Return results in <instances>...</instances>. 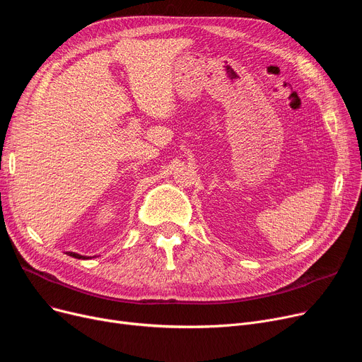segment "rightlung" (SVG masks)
<instances>
[{"label":"right lung","mask_w":362,"mask_h":362,"mask_svg":"<svg viewBox=\"0 0 362 362\" xmlns=\"http://www.w3.org/2000/svg\"><path fill=\"white\" fill-rule=\"evenodd\" d=\"M67 255H71L72 257H76V259H88L87 256H82L79 253H75V252H67Z\"/></svg>","instance_id":"right-lung-1"}]
</instances>
